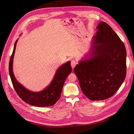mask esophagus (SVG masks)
I'll use <instances>...</instances> for the list:
<instances>
[{"instance_id":"1","label":"esophagus","mask_w":134,"mask_h":134,"mask_svg":"<svg viewBox=\"0 0 134 134\" xmlns=\"http://www.w3.org/2000/svg\"><path fill=\"white\" fill-rule=\"evenodd\" d=\"M76 64H77V62H76L74 60H73L71 61V66H72V69H74V67L76 66Z\"/></svg>"}]
</instances>
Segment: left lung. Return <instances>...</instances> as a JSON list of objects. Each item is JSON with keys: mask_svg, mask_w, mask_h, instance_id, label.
<instances>
[{"mask_svg": "<svg viewBox=\"0 0 134 134\" xmlns=\"http://www.w3.org/2000/svg\"><path fill=\"white\" fill-rule=\"evenodd\" d=\"M91 54L74 69L84 94L90 100L112 97L126 75V50L124 43L104 21L98 25Z\"/></svg>", "mask_w": 134, "mask_h": 134, "instance_id": "1", "label": "left lung"}]
</instances>
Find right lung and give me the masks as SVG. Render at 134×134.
<instances>
[{
    "mask_svg": "<svg viewBox=\"0 0 134 134\" xmlns=\"http://www.w3.org/2000/svg\"><path fill=\"white\" fill-rule=\"evenodd\" d=\"M17 42V40L15 42L9 64V73L16 92L21 99L31 105L43 107L54 105L59 100L64 82L72 71L71 62L68 61L57 70L52 81L47 88L40 92L31 91L17 82L13 73V58Z\"/></svg>",
    "mask_w": 134,
    "mask_h": 134,
    "instance_id": "right-lung-1",
    "label": "right lung"
}]
</instances>
